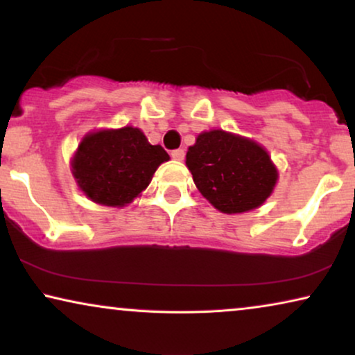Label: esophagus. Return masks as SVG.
I'll use <instances>...</instances> for the list:
<instances>
[{"instance_id":"esophagus-1","label":"esophagus","mask_w":355,"mask_h":355,"mask_svg":"<svg viewBox=\"0 0 355 355\" xmlns=\"http://www.w3.org/2000/svg\"><path fill=\"white\" fill-rule=\"evenodd\" d=\"M171 157H173V159H178V162H182L184 157H186V152H184L182 148H176V150H173V152H171Z\"/></svg>"}]
</instances>
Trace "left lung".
I'll list each match as a JSON object with an SVG mask.
<instances>
[{"mask_svg":"<svg viewBox=\"0 0 355 355\" xmlns=\"http://www.w3.org/2000/svg\"><path fill=\"white\" fill-rule=\"evenodd\" d=\"M186 164L203 197L223 213L260 207L278 179L268 153L254 140L210 130L189 147Z\"/></svg>","mask_w":355,"mask_h":355,"instance_id":"1","label":"left lung"}]
</instances>
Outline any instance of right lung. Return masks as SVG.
Returning a JSON list of instances; mask_svg holds the SVG:
<instances>
[{
  "label": "right lung",
  "instance_id": "1",
  "mask_svg": "<svg viewBox=\"0 0 355 355\" xmlns=\"http://www.w3.org/2000/svg\"><path fill=\"white\" fill-rule=\"evenodd\" d=\"M168 159L162 145H150L142 130L128 125L85 135L72 159V174L94 202L124 207L148 186L157 168Z\"/></svg>",
  "mask_w": 355,
  "mask_h": 355
}]
</instances>
